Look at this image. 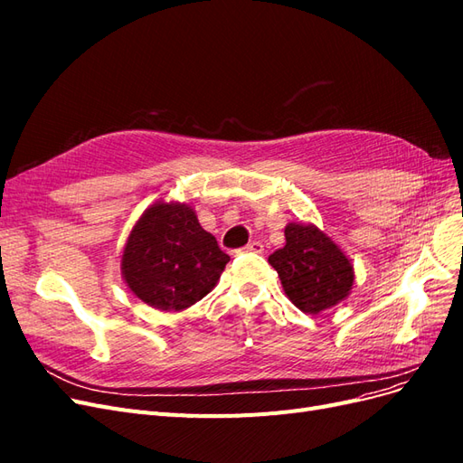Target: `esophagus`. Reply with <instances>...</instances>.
Returning <instances> with one entry per match:
<instances>
[{"label":"esophagus","instance_id":"34e87169","mask_svg":"<svg viewBox=\"0 0 463 463\" xmlns=\"http://www.w3.org/2000/svg\"><path fill=\"white\" fill-rule=\"evenodd\" d=\"M245 253H255V255H262L264 253V245L260 241H250L249 245L243 247Z\"/></svg>","mask_w":463,"mask_h":463}]
</instances>
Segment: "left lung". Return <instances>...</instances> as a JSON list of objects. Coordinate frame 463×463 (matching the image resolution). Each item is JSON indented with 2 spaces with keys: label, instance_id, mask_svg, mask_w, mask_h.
<instances>
[{
  "label": "left lung",
  "instance_id": "obj_1",
  "mask_svg": "<svg viewBox=\"0 0 463 463\" xmlns=\"http://www.w3.org/2000/svg\"><path fill=\"white\" fill-rule=\"evenodd\" d=\"M286 245L269 257L288 299L307 315L344 301L354 288V264L330 235L315 223L289 222Z\"/></svg>",
  "mask_w": 463,
  "mask_h": 463
}]
</instances>
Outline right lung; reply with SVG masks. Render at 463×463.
<instances>
[{
  "instance_id": "add662e5",
  "label": "right lung",
  "mask_w": 463,
  "mask_h": 463,
  "mask_svg": "<svg viewBox=\"0 0 463 463\" xmlns=\"http://www.w3.org/2000/svg\"><path fill=\"white\" fill-rule=\"evenodd\" d=\"M228 260L189 204L156 201L128 237L121 276L154 309L184 311L214 289Z\"/></svg>"
}]
</instances>
